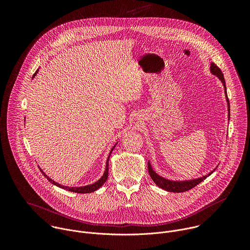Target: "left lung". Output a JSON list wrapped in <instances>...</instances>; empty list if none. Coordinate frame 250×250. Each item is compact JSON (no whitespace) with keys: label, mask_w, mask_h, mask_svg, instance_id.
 I'll use <instances>...</instances> for the list:
<instances>
[{"label":"left lung","mask_w":250,"mask_h":250,"mask_svg":"<svg viewBox=\"0 0 250 250\" xmlns=\"http://www.w3.org/2000/svg\"><path fill=\"white\" fill-rule=\"evenodd\" d=\"M209 71L210 73L216 75L221 82L224 85L225 88V94H226V99L228 102V111H229V101L228 98V94H227V87H226V81L224 78V74L222 72V70L215 64V63H210L209 66ZM216 169H213L211 172H209L208 175L197 178V179H193V180H187V181H172V180H168L165 179V178L159 176L152 168L150 162L148 161V172L150 177L152 178V180L154 181V183L161 189L168 191V192H173V193H182V192H186L191 190L192 188H194L195 186H197L198 184H200L202 181H204L207 177H208L213 171Z\"/></svg>","instance_id":"obj_1"}]
</instances>
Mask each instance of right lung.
<instances>
[{
	"instance_id": "right-lung-1",
	"label": "right lung",
	"mask_w": 250,
	"mask_h": 250,
	"mask_svg": "<svg viewBox=\"0 0 250 250\" xmlns=\"http://www.w3.org/2000/svg\"><path fill=\"white\" fill-rule=\"evenodd\" d=\"M38 71L39 70H37V72L34 73V75H33V77L35 76V74L38 73ZM117 145V144H116ZM116 147V146L112 148V150H111V152H110V154H109V157H108V159H106V162H105V169H104V174H103V176L100 178V180H98L97 182H95L94 184H91V185H87V186H82V187H67V186H63V185H61V184H59V183H57V182H55L54 180H52L51 178H49L41 168V171H42V173L44 175V177L46 178V179L49 181V182H51L53 185H55V186H57V187H59V188H62V189H64V190H67V191H70V192H75V193H79V194H86V193H92V192H94V191H96V190H98L100 187H102L103 185H104V183L106 181V179H108V175H109V159H110V155H111V153H112V151L114 150V148Z\"/></svg>"
}]
</instances>
